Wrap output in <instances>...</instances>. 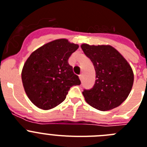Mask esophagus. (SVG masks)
<instances>
[{"mask_svg": "<svg viewBox=\"0 0 147 147\" xmlns=\"http://www.w3.org/2000/svg\"><path fill=\"white\" fill-rule=\"evenodd\" d=\"M79 79H80L81 82H82L83 79H84V75H83V74H81V75H79Z\"/></svg>", "mask_w": 147, "mask_h": 147, "instance_id": "1", "label": "esophagus"}]
</instances>
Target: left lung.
<instances>
[{"mask_svg":"<svg viewBox=\"0 0 147 147\" xmlns=\"http://www.w3.org/2000/svg\"><path fill=\"white\" fill-rule=\"evenodd\" d=\"M81 47L84 54L92 62L96 75L94 86L82 92L86 101L100 111L118 107L132 90L134 74L131 66L110 45L83 43Z\"/></svg>","mask_w":147,"mask_h":147,"instance_id":"1","label":"left lung"}]
</instances>
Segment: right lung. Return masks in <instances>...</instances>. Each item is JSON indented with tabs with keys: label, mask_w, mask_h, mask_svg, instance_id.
<instances>
[{
	"label": "right lung",
	"mask_w": 147,
	"mask_h": 147,
	"mask_svg": "<svg viewBox=\"0 0 147 147\" xmlns=\"http://www.w3.org/2000/svg\"><path fill=\"white\" fill-rule=\"evenodd\" d=\"M79 46L61 38L46 43L32 53L21 72L23 86L29 99L47 110L59 105L72 86L80 85L68 59Z\"/></svg>",
	"instance_id": "1"
}]
</instances>
